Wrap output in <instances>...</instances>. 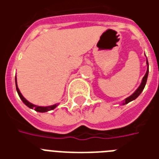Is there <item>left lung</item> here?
<instances>
[{
	"instance_id": "8db88e82",
	"label": "left lung",
	"mask_w": 159,
	"mask_h": 159,
	"mask_svg": "<svg viewBox=\"0 0 159 159\" xmlns=\"http://www.w3.org/2000/svg\"><path fill=\"white\" fill-rule=\"evenodd\" d=\"M147 72L145 74V76L142 78V81H141V83H140V85L139 86V88L137 89L130 96H129L128 98H126L125 100H123V102L122 103V105H126V104L129 103L130 101H132V100H134L136 99L137 97L140 95L141 92L143 91L144 88L146 86V83H147V76H148V72H149V66H148V61H147Z\"/></svg>"
}]
</instances>
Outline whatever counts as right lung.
Here are the masks:
<instances>
[{
	"instance_id": "add662e5",
	"label": "right lung",
	"mask_w": 159,
	"mask_h": 159,
	"mask_svg": "<svg viewBox=\"0 0 159 159\" xmlns=\"http://www.w3.org/2000/svg\"><path fill=\"white\" fill-rule=\"evenodd\" d=\"M15 83H16V89H17V92L19 93V96L20 97V99L22 100V101L25 104L27 107L30 108V109H34L36 111H38V112H47V111H48L53 110L54 108L59 106V104H54V105H52V106H49V107H39V106H36V105H34V104L30 103L29 102L28 100H26L25 97L23 96L22 93H20V91H19V88H18V84H17V78L15 77Z\"/></svg>"
}]
</instances>
